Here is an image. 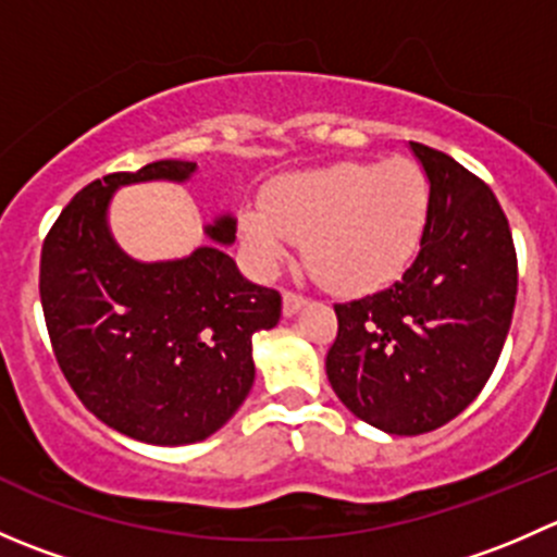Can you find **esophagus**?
I'll return each mask as SVG.
<instances>
[{
  "label": "esophagus",
  "mask_w": 557,
  "mask_h": 557,
  "mask_svg": "<svg viewBox=\"0 0 557 557\" xmlns=\"http://www.w3.org/2000/svg\"><path fill=\"white\" fill-rule=\"evenodd\" d=\"M305 305H307V299L301 294H294V290H285V294H283V314H285V318L296 314Z\"/></svg>",
  "instance_id": "34e87169"
}]
</instances>
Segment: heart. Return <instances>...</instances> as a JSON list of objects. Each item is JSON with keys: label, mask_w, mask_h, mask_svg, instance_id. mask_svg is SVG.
<instances>
[{"label": "heart", "mask_w": 557, "mask_h": 557, "mask_svg": "<svg viewBox=\"0 0 557 557\" xmlns=\"http://www.w3.org/2000/svg\"><path fill=\"white\" fill-rule=\"evenodd\" d=\"M429 183L418 164L342 161L294 172L245 207L239 234L261 269H277L305 239L312 277L336 294H363L396 280L418 252Z\"/></svg>", "instance_id": "b5f03b06"}]
</instances>
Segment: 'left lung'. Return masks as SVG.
<instances>
[{"label": "left lung", "mask_w": 557, "mask_h": 557, "mask_svg": "<svg viewBox=\"0 0 557 557\" xmlns=\"http://www.w3.org/2000/svg\"><path fill=\"white\" fill-rule=\"evenodd\" d=\"M409 148L429 177L418 258L391 288L334 305L325 356L339 401L396 436L440 429L480 396L518 296V252L493 190L442 150Z\"/></svg>", "instance_id": "left-lung-1"}]
</instances>
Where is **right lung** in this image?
<instances>
[{"label": "right lung", "mask_w": 557, "mask_h": 557, "mask_svg": "<svg viewBox=\"0 0 557 557\" xmlns=\"http://www.w3.org/2000/svg\"><path fill=\"white\" fill-rule=\"evenodd\" d=\"M194 161H153L88 183L55 218L39 258V299L55 361L88 412L148 445L215 434L256 380L252 334L277 325L283 299L239 274L223 247L143 263L112 239L107 207L117 185L183 183ZM234 243L237 221L205 228Z\"/></svg>", "instance_id": "add662e5"}]
</instances>
